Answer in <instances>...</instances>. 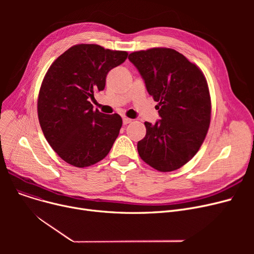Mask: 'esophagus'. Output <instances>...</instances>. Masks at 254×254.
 <instances>
[{
    "label": "esophagus",
    "instance_id": "1",
    "mask_svg": "<svg viewBox=\"0 0 254 254\" xmlns=\"http://www.w3.org/2000/svg\"><path fill=\"white\" fill-rule=\"evenodd\" d=\"M123 123H124V125H128V124L131 123V119L127 118V117H124L123 118Z\"/></svg>",
    "mask_w": 254,
    "mask_h": 254
}]
</instances>
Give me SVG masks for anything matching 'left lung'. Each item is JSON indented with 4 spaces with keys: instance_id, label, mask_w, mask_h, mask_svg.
Instances as JSON below:
<instances>
[{
    "instance_id": "8db88e82",
    "label": "left lung",
    "mask_w": 254,
    "mask_h": 254,
    "mask_svg": "<svg viewBox=\"0 0 254 254\" xmlns=\"http://www.w3.org/2000/svg\"><path fill=\"white\" fill-rule=\"evenodd\" d=\"M128 60L158 103L155 108L162 118L154 125L145 122L139 155L157 171H175L195 155L207 135L211 100L206 78L198 66L171 48L136 51Z\"/></svg>"
}]
</instances>
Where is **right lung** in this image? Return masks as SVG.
<instances>
[{
	"mask_svg": "<svg viewBox=\"0 0 254 254\" xmlns=\"http://www.w3.org/2000/svg\"><path fill=\"white\" fill-rule=\"evenodd\" d=\"M127 58V51L78 44L50 65L39 91L38 117L47 142L65 163L89 167L112 148L123 119L93 110L89 99L105 88L107 74Z\"/></svg>",
	"mask_w": 254,
	"mask_h": 254,
	"instance_id": "obj_1",
	"label": "right lung"
}]
</instances>
